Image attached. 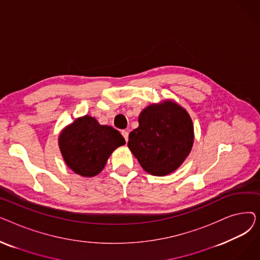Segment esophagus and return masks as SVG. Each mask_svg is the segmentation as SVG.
Wrapping results in <instances>:
<instances>
[{
  "label": "esophagus",
  "instance_id": "obj_1",
  "mask_svg": "<svg viewBox=\"0 0 260 260\" xmlns=\"http://www.w3.org/2000/svg\"><path fill=\"white\" fill-rule=\"evenodd\" d=\"M122 136L123 137H124V139H125V141L127 142L128 141V132L127 131H122Z\"/></svg>",
  "mask_w": 260,
  "mask_h": 260
}]
</instances>
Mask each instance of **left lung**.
I'll return each mask as SVG.
<instances>
[{
    "label": "left lung",
    "instance_id": "obj_1",
    "mask_svg": "<svg viewBox=\"0 0 260 260\" xmlns=\"http://www.w3.org/2000/svg\"><path fill=\"white\" fill-rule=\"evenodd\" d=\"M127 146L145 172L166 176L178 169L194 143L192 119L183 107L167 100L145 107Z\"/></svg>",
    "mask_w": 260,
    "mask_h": 260
}]
</instances>
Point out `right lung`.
<instances>
[{"mask_svg":"<svg viewBox=\"0 0 260 260\" xmlns=\"http://www.w3.org/2000/svg\"><path fill=\"white\" fill-rule=\"evenodd\" d=\"M125 144L112 126L101 125L93 117L76 119L59 136V146L67 167L83 177L98 175L115 149Z\"/></svg>","mask_w":260,"mask_h":260,"instance_id":"right-lung-1","label":"right lung"}]
</instances>
